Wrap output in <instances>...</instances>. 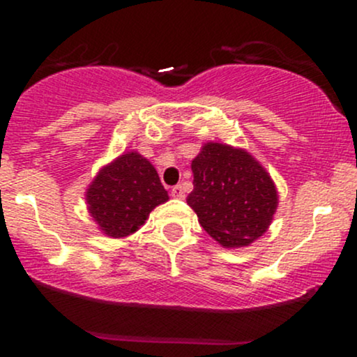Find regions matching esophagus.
<instances>
[{
  "instance_id": "obj_1",
  "label": "esophagus",
  "mask_w": 357,
  "mask_h": 357,
  "mask_svg": "<svg viewBox=\"0 0 357 357\" xmlns=\"http://www.w3.org/2000/svg\"><path fill=\"white\" fill-rule=\"evenodd\" d=\"M171 196L176 199H183L184 198V190L181 184H176V186L171 190Z\"/></svg>"
}]
</instances>
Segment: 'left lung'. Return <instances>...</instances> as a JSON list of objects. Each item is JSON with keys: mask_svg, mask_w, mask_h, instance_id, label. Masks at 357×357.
Here are the masks:
<instances>
[{"mask_svg": "<svg viewBox=\"0 0 357 357\" xmlns=\"http://www.w3.org/2000/svg\"><path fill=\"white\" fill-rule=\"evenodd\" d=\"M191 169L195 188L186 202L220 245L247 247L268 230L278 204L277 188L252 154L206 142Z\"/></svg>", "mask_w": 357, "mask_h": 357, "instance_id": "8db88e82", "label": "left lung"}]
</instances>
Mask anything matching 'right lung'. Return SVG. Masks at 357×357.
Wrapping results in <instances>:
<instances>
[{
    "mask_svg": "<svg viewBox=\"0 0 357 357\" xmlns=\"http://www.w3.org/2000/svg\"><path fill=\"white\" fill-rule=\"evenodd\" d=\"M89 213L102 233L112 238L132 235L158 204L169 199L158 171L136 151L119 155L90 183Z\"/></svg>",
    "mask_w": 357,
    "mask_h": 357,
    "instance_id": "obj_1",
    "label": "right lung"
}]
</instances>
